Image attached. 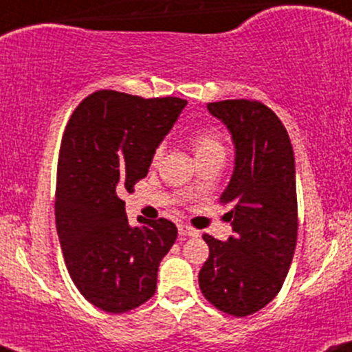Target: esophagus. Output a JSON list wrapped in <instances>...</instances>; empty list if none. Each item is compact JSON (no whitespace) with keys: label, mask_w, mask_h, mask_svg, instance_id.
<instances>
[{"label":"esophagus","mask_w":352,"mask_h":352,"mask_svg":"<svg viewBox=\"0 0 352 352\" xmlns=\"http://www.w3.org/2000/svg\"><path fill=\"white\" fill-rule=\"evenodd\" d=\"M180 237H199V230L190 226H179Z\"/></svg>","instance_id":"34e87169"}]
</instances>
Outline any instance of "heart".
I'll list each match as a JSON object with an SVG mask.
<instances>
[{"mask_svg": "<svg viewBox=\"0 0 352 352\" xmlns=\"http://www.w3.org/2000/svg\"><path fill=\"white\" fill-rule=\"evenodd\" d=\"M192 148H194L197 162L202 160V158H208V157H223L226 155V146H223L222 140L215 132L212 130H199L192 135L190 138ZM162 152L164 148L162 146H157L155 152H153L152 160L158 162L162 157Z\"/></svg>", "mask_w": 352, "mask_h": 352, "instance_id": "obj_1", "label": "heart"}]
</instances>
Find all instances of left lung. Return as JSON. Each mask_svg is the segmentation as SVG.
<instances>
[{"instance_id":"1","label":"left lung","mask_w":352,"mask_h":352,"mask_svg":"<svg viewBox=\"0 0 352 352\" xmlns=\"http://www.w3.org/2000/svg\"><path fill=\"white\" fill-rule=\"evenodd\" d=\"M207 110L229 129L235 167L220 204L234 235L204 234L208 258L199 272L202 294L219 311L245 318L283 287L297 241L296 164L279 117L256 100H223Z\"/></svg>"}]
</instances>
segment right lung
<instances>
[{
	"label": "right lung",
	"mask_w": 352,
	"mask_h": 352,
	"mask_svg": "<svg viewBox=\"0 0 352 352\" xmlns=\"http://www.w3.org/2000/svg\"><path fill=\"white\" fill-rule=\"evenodd\" d=\"M185 105L177 96L100 90L68 120L58 158L56 230L69 277L102 311L122 314L155 294L177 227L167 219H138L132 227L120 194L145 179Z\"/></svg>",
	"instance_id": "obj_1"
}]
</instances>
